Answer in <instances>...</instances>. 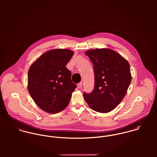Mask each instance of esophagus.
I'll use <instances>...</instances> for the list:
<instances>
[{
  "instance_id": "34e87169",
  "label": "esophagus",
  "mask_w": 157,
  "mask_h": 157,
  "mask_svg": "<svg viewBox=\"0 0 157 157\" xmlns=\"http://www.w3.org/2000/svg\"><path fill=\"white\" fill-rule=\"evenodd\" d=\"M82 85H83L82 82H80V83H78L77 84V87H78V88H81L82 86Z\"/></svg>"
}]
</instances>
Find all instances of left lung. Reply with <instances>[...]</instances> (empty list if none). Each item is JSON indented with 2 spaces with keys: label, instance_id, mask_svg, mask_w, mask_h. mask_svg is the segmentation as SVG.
<instances>
[{
  "label": "left lung",
  "instance_id": "1",
  "mask_svg": "<svg viewBox=\"0 0 157 157\" xmlns=\"http://www.w3.org/2000/svg\"><path fill=\"white\" fill-rule=\"evenodd\" d=\"M94 65V88L83 93L85 101L95 111L106 113L115 109L125 96L131 82L128 62L110 49L86 52Z\"/></svg>",
  "mask_w": 157,
  "mask_h": 157
}]
</instances>
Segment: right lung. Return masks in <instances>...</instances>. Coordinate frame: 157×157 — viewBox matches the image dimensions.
I'll return each instance as SVG.
<instances>
[{
  "mask_svg": "<svg viewBox=\"0 0 157 157\" xmlns=\"http://www.w3.org/2000/svg\"><path fill=\"white\" fill-rule=\"evenodd\" d=\"M74 52L65 49L47 51L29 67L28 90L36 105L50 113L67 108L77 85L66 67Z\"/></svg>",
  "mask_w": 157,
  "mask_h": 157,
  "instance_id": "1",
  "label": "right lung"
}]
</instances>
